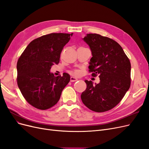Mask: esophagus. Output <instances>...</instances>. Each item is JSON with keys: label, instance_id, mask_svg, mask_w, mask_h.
Returning <instances> with one entry per match:
<instances>
[{"label": "esophagus", "instance_id": "obj_1", "mask_svg": "<svg viewBox=\"0 0 149 149\" xmlns=\"http://www.w3.org/2000/svg\"><path fill=\"white\" fill-rule=\"evenodd\" d=\"M77 80H78V79H77L76 78H75V77L71 76V78H70V81L71 82H74V81H76Z\"/></svg>", "mask_w": 149, "mask_h": 149}]
</instances>
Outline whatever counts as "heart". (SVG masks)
I'll return each instance as SVG.
<instances>
[{
    "instance_id": "b5f03b06",
    "label": "heart",
    "mask_w": 149,
    "mask_h": 149,
    "mask_svg": "<svg viewBox=\"0 0 149 149\" xmlns=\"http://www.w3.org/2000/svg\"><path fill=\"white\" fill-rule=\"evenodd\" d=\"M75 73H76V74H78V73H79V72H78V71H75Z\"/></svg>"
}]
</instances>
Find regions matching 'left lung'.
I'll use <instances>...</instances> for the list:
<instances>
[{
    "mask_svg": "<svg viewBox=\"0 0 149 149\" xmlns=\"http://www.w3.org/2000/svg\"><path fill=\"white\" fill-rule=\"evenodd\" d=\"M92 57L89 68L92 76L99 74L100 83L85 80L86 89L81 94L83 103L90 110L104 112L115 107L131 85V63L121 45L110 38L87 34L83 39Z\"/></svg>",
    "mask_w": 149,
    "mask_h": 149,
    "instance_id": "obj_1",
    "label": "left lung"
}]
</instances>
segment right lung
<instances>
[{
	"mask_svg": "<svg viewBox=\"0 0 149 149\" xmlns=\"http://www.w3.org/2000/svg\"><path fill=\"white\" fill-rule=\"evenodd\" d=\"M73 33H51L31 42L17 65V84L24 98L34 107L47 110L58 102L70 76H55L52 66L58 64L60 54Z\"/></svg>",
	"mask_w": 149,
	"mask_h": 149,
	"instance_id": "add662e5",
	"label": "right lung"
}]
</instances>
